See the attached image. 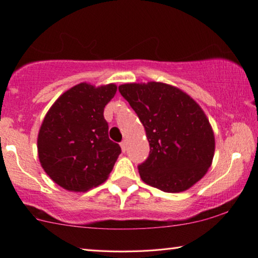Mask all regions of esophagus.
I'll use <instances>...</instances> for the list:
<instances>
[{"label":"esophagus","instance_id":"34e87169","mask_svg":"<svg viewBox=\"0 0 258 258\" xmlns=\"http://www.w3.org/2000/svg\"><path fill=\"white\" fill-rule=\"evenodd\" d=\"M120 146H121V150H122V151L125 152V151H126V149H127V142H126V140H122V142L120 143Z\"/></svg>","mask_w":258,"mask_h":258}]
</instances>
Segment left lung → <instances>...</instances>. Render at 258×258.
Returning <instances> with one entry per match:
<instances>
[{
    "label": "left lung",
    "mask_w": 258,
    "mask_h": 258,
    "mask_svg": "<svg viewBox=\"0 0 258 258\" xmlns=\"http://www.w3.org/2000/svg\"><path fill=\"white\" fill-rule=\"evenodd\" d=\"M120 94L137 113L150 144L138 165L146 184L167 193L187 190L213 161L214 133L206 114L188 94L161 82L126 83Z\"/></svg>",
    "instance_id": "obj_1"
}]
</instances>
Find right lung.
Instances as JSON below:
<instances>
[{"mask_svg":"<svg viewBox=\"0 0 258 258\" xmlns=\"http://www.w3.org/2000/svg\"><path fill=\"white\" fill-rule=\"evenodd\" d=\"M115 84L80 83L56 100L38 135V156L45 172L61 188L87 191L103 183L121 153L108 138L103 116Z\"/></svg>","mask_w":258,"mask_h":258,"instance_id":"1","label":"right lung"}]
</instances>
